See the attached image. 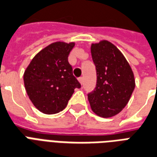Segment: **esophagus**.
Returning a JSON list of instances; mask_svg holds the SVG:
<instances>
[{
  "label": "esophagus",
  "instance_id": "obj_1",
  "mask_svg": "<svg viewBox=\"0 0 157 157\" xmlns=\"http://www.w3.org/2000/svg\"><path fill=\"white\" fill-rule=\"evenodd\" d=\"M78 81H79V83L81 84H83V77H80L78 78Z\"/></svg>",
  "mask_w": 157,
  "mask_h": 157
}]
</instances>
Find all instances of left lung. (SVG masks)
Masks as SVG:
<instances>
[{
  "label": "left lung",
  "instance_id": "8db88e82",
  "mask_svg": "<svg viewBox=\"0 0 157 157\" xmlns=\"http://www.w3.org/2000/svg\"><path fill=\"white\" fill-rule=\"evenodd\" d=\"M91 54L97 72V83L88 98L94 113L111 117L128 104L135 88L134 74L121 51L108 40L93 44Z\"/></svg>",
  "mask_w": 157,
  "mask_h": 157
}]
</instances>
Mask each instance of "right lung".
Segmentation results:
<instances>
[{
  "mask_svg": "<svg viewBox=\"0 0 157 157\" xmlns=\"http://www.w3.org/2000/svg\"><path fill=\"white\" fill-rule=\"evenodd\" d=\"M74 43L55 42L33 58L24 74L29 99L45 114L59 113L66 108L74 88L81 84L73 74L68 57Z\"/></svg>",
  "mask_w": 157,
  "mask_h": 157,
  "instance_id": "add662e5",
  "label": "right lung"
}]
</instances>
